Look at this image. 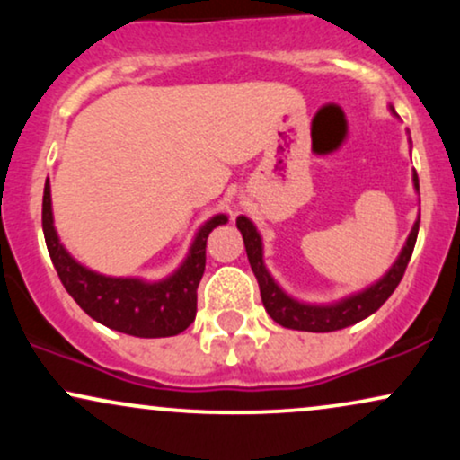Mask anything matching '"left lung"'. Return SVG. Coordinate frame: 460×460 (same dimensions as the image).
<instances>
[{"label":"left lung","instance_id":"1","mask_svg":"<svg viewBox=\"0 0 460 460\" xmlns=\"http://www.w3.org/2000/svg\"><path fill=\"white\" fill-rule=\"evenodd\" d=\"M389 110H392V114H395L392 105H389ZM413 188L415 192L420 194V179H417L415 171ZM235 225L237 229H240L242 237H244L248 263H251L252 272H255L257 277V283H260L261 303L263 307H266L268 315H270L277 324L285 326V329L309 332H331L346 329V326L357 324V322L372 315L374 311L381 309V305L392 296L394 289L398 288L400 281H402L406 266H409L411 255H413L417 231H420V218H417L409 237H406L402 251H400L398 260L392 263V268H389L378 281L363 288L361 292H355L350 294V296L335 300V303L315 305L289 296L281 285L274 281L272 274L268 272L266 261H263V242L257 226L252 225V220L246 218V216H237Z\"/></svg>","mask_w":460,"mask_h":460}]
</instances>
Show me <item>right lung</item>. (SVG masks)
<instances>
[{
  "label": "right lung",
  "mask_w": 460,
  "mask_h": 460,
  "mask_svg": "<svg viewBox=\"0 0 460 460\" xmlns=\"http://www.w3.org/2000/svg\"><path fill=\"white\" fill-rule=\"evenodd\" d=\"M226 214H216L199 226L186 260L160 281L138 277H108L82 266L58 237L51 209V186L45 181L43 234L51 261L73 300L97 320L134 337H171L186 331L197 318V289L205 272L208 235L226 225Z\"/></svg>",
  "instance_id": "1"
}]
</instances>
